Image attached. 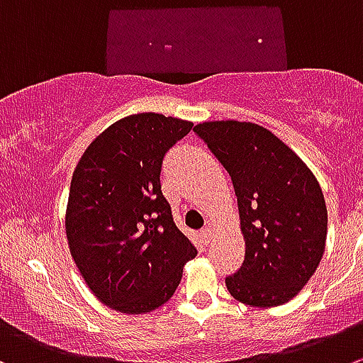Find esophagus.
<instances>
[{
	"instance_id": "obj_1",
	"label": "esophagus",
	"mask_w": 363,
	"mask_h": 363,
	"mask_svg": "<svg viewBox=\"0 0 363 363\" xmlns=\"http://www.w3.org/2000/svg\"><path fill=\"white\" fill-rule=\"evenodd\" d=\"M210 239H212V228H203L201 230V240L205 244H210Z\"/></svg>"
}]
</instances>
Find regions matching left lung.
<instances>
[{"mask_svg":"<svg viewBox=\"0 0 363 363\" xmlns=\"http://www.w3.org/2000/svg\"><path fill=\"white\" fill-rule=\"evenodd\" d=\"M196 135L231 176L246 255L226 276L230 294L253 306L294 298L324 253L328 210L319 182L274 133L253 123L212 121Z\"/></svg>","mask_w":363,"mask_h":363,"instance_id":"left-lung-1","label":"left lung"}]
</instances>
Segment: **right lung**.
Wrapping results in <instances>:
<instances>
[{
  "label": "right lung",
  "mask_w": 363,
  "mask_h": 363,
  "mask_svg": "<svg viewBox=\"0 0 363 363\" xmlns=\"http://www.w3.org/2000/svg\"><path fill=\"white\" fill-rule=\"evenodd\" d=\"M194 124L162 113L117 121L85 150L69 191V250L92 294L123 313H146L172 298L198 255L162 194L167 151Z\"/></svg>",
  "instance_id": "1"
}]
</instances>
